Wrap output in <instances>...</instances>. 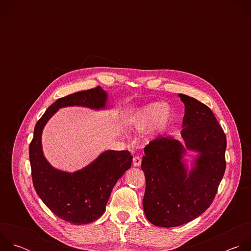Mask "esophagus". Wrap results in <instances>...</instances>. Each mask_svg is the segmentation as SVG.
I'll return each instance as SVG.
<instances>
[{
  "label": "esophagus",
  "instance_id": "1",
  "mask_svg": "<svg viewBox=\"0 0 251 251\" xmlns=\"http://www.w3.org/2000/svg\"><path fill=\"white\" fill-rule=\"evenodd\" d=\"M141 162H142V159L139 157V156H135L133 158V165L135 167H139L141 165Z\"/></svg>",
  "mask_w": 251,
  "mask_h": 251
}]
</instances>
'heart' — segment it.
Segmentation results:
<instances>
[{"instance_id": "1", "label": "heart", "mask_w": 251, "mask_h": 251, "mask_svg": "<svg viewBox=\"0 0 251 251\" xmlns=\"http://www.w3.org/2000/svg\"><path fill=\"white\" fill-rule=\"evenodd\" d=\"M167 116L168 111H166L165 104L153 103L144 107L137 113L133 124L137 130L143 131L152 126L160 118H166Z\"/></svg>"}]
</instances>
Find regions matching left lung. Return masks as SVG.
Segmentation results:
<instances>
[{
	"mask_svg": "<svg viewBox=\"0 0 251 251\" xmlns=\"http://www.w3.org/2000/svg\"><path fill=\"white\" fill-rule=\"evenodd\" d=\"M178 96L186 108L182 137L189 150L200 153L196 167L187 173L182 162L186 150L172 137L149 142L141 164L146 177L143 207L148 221L162 227L185 225L208 208L226 166V137L209 107L188 95Z\"/></svg>",
	"mask_w": 251,
	"mask_h": 251,
	"instance_id": "1",
	"label": "left lung"
}]
</instances>
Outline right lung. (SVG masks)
<instances>
[{"label":"right lung","instance_id":"add662e5","mask_svg":"<svg viewBox=\"0 0 251 251\" xmlns=\"http://www.w3.org/2000/svg\"><path fill=\"white\" fill-rule=\"evenodd\" d=\"M106 93L99 86L58 98L37 122L29 144L31 178L35 192L44 203L61 220L85 225L99 219L113 187L131 167L129 151H106L81 171L69 174L53 169L42 150V132L49 119L64 106L105 107Z\"/></svg>","mask_w":251,"mask_h":251}]
</instances>
